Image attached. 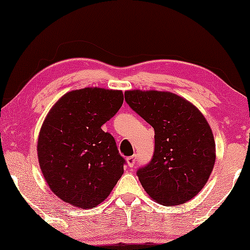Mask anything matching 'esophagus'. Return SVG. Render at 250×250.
Listing matches in <instances>:
<instances>
[{"label":"esophagus","mask_w":250,"mask_h":250,"mask_svg":"<svg viewBox=\"0 0 250 250\" xmlns=\"http://www.w3.org/2000/svg\"><path fill=\"white\" fill-rule=\"evenodd\" d=\"M126 163H127V166L128 167H133V166L135 165V163H136V156L127 157V158H126Z\"/></svg>","instance_id":"34e87169"}]
</instances>
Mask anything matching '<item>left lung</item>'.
<instances>
[{
	"label": "left lung",
	"mask_w": 250,
	"mask_h": 250,
	"mask_svg": "<svg viewBox=\"0 0 250 250\" xmlns=\"http://www.w3.org/2000/svg\"><path fill=\"white\" fill-rule=\"evenodd\" d=\"M125 100L155 129V153L138 170L143 189L158 204L174 206L196 197L213 172L216 148L196 105L167 91L131 90Z\"/></svg>",
	"instance_id": "obj_1"
}]
</instances>
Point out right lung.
<instances>
[{
  "instance_id": "add662e5",
  "label": "right lung",
  "mask_w": 250,
  "mask_h": 250,
  "mask_svg": "<svg viewBox=\"0 0 250 250\" xmlns=\"http://www.w3.org/2000/svg\"><path fill=\"white\" fill-rule=\"evenodd\" d=\"M123 101L121 90L85 87L67 92L47 112L37 157L49 188L64 203L98 206L124 173L114 136L101 128Z\"/></svg>"
}]
</instances>
